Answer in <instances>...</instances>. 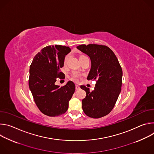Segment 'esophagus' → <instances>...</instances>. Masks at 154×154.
Here are the masks:
<instances>
[{"instance_id": "1", "label": "esophagus", "mask_w": 154, "mask_h": 154, "mask_svg": "<svg viewBox=\"0 0 154 154\" xmlns=\"http://www.w3.org/2000/svg\"><path fill=\"white\" fill-rule=\"evenodd\" d=\"M75 90H80V86H79L78 85H75Z\"/></svg>"}]
</instances>
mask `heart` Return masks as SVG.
<instances>
[{
	"instance_id": "heart-1",
	"label": "heart",
	"mask_w": 154,
	"mask_h": 154,
	"mask_svg": "<svg viewBox=\"0 0 154 154\" xmlns=\"http://www.w3.org/2000/svg\"><path fill=\"white\" fill-rule=\"evenodd\" d=\"M85 57V56L82 55V56H80V57H79V59H80V58H83V57ZM68 60V56L65 57V58H64V64H66V63H67ZM78 77H79V75H78L77 74H73L71 75V79H72V80H74V81H77V80H78Z\"/></svg>"
}]
</instances>
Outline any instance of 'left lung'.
<instances>
[{"instance_id":"8db88e82","label":"left lung","mask_w":154,"mask_h":154,"mask_svg":"<svg viewBox=\"0 0 154 154\" xmlns=\"http://www.w3.org/2000/svg\"><path fill=\"white\" fill-rule=\"evenodd\" d=\"M77 48L88 55L91 68L87 80H96L94 90L82 85L86 93L82 100V108L86 115L100 118L111 112L121 93L122 70L114 52L104 45H82Z\"/></svg>"}]
</instances>
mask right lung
Wrapping results in <instances>:
<instances>
[{"label":"right lung","instance_id":"obj_1","mask_svg":"<svg viewBox=\"0 0 154 154\" xmlns=\"http://www.w3.org/2000/svg\"><path fill=\"white\" fill-rule=\"evenodd\" d=\"M70 52L69 47L48 46L35 56L30 64V90L36 106L47 116L55 117L64 114L74 93L75 86L72 81L61 87L55 84L57 78H65L60 69L64 66L65 55Z\"/></svg>","mask_w":154,"mask_h":154}]
</instances>
